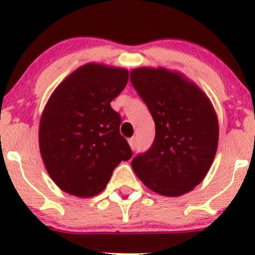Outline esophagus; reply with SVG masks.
I'll list each match as a JSON object with an SVG mask.
<instances>
[{"label":"esophagus","mask_w":255,"mask_h":255,"mask_svg":"<svg viewBox=\"0 0 255 255\" xmlns=\"http://www.w3.org/2000/svg\"><path fill=\"white\" fill-rule=\"evenodd\" d=\"M128 142H129V146L134 150V148H135V146H136V137H134V136L130 137V139L128 140Z\"/></svg>","instance_id":"esophagus-1"}]
</instances>
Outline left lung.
<instances>
[{"label":"left lung","mask_w":255,"mask_h":255,"mask_svg":"<svg viewBox=\"0 0 255 255\" xmlns=\"http://www.w3.org/2000/svg\"><path fill=\"white\" fill-rule=\"evenodd\" d=\"M130 81L156 125L153 142L131 160L133 170L158 194H186L204 180L217 151L211 102L197 85L165 68L133 69Z\"/></svg>","instance_id":"obj_1"}]
</instances>
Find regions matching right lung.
Listing matches in <instances>:
<instances>
[{
    "label": "right lung",
    "instance_id": "add662e5",
    "mask_svg": "<svg viewBox=\"0 0 255 255\" xmlns=\"http://www.w3.org/2000/svg\"><path fill=\"white\" fill-rule=\"evenodd\" d=\"M127 69L89 63L54 91L39 124V148L51 180L68 194L101 193L114 169L131 158L110 103L128 83Z\"/></svg>",
    "mask_w": 255,
    "mask_h": 255
}]
</instances>
